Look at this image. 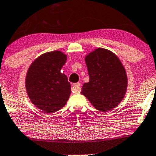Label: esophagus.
<instances>
[{
	"mask_svg": "<svg viewBox=\"0 0 156 156\" xmlns=\"http://www.w3.org/2000/svg\"><path fill=\"white\" fill-rule=\"evenodd\" d=\"M73 88H74V92L76 94H78L80 92V83H74L73 85Z\"/></svg>",
	"mask_w": 156,
	"mask_h": 156,
	"instance_id": "esophagus-1",
	"label": "esophagus"
}]
</instances>
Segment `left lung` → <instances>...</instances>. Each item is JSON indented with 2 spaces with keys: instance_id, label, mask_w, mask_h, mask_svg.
I'll return each instance as SVG.
<instances>
[{
  "instance_id": "1",
  "label": "left lung",
  "mask_w": 156,
  "mask_h": 156,
  "mask_svg": "<svg viewBox=\"0 0 156 156\" xmlns=\"http://www.w3.org/2000/svg\"><path fill=\"white\" fill-rule=\"evenodd\" d=\"M89 81L82 87L81 94L93 106L109 112L122 101L128 87L126 71L113 52L98 48L86 55Z\"/></svg>"
}]
</instances>
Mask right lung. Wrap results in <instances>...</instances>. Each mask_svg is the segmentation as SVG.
I'll return each instance as SVG.
<instances>
[{
    "mask_svg": "<svg viewBox=\"0 0 156 156\" xmlns=\"http://www.w3.org/2000/svg\"><path fill=\"white\" fill-rule=\"evenodd\" d=\"M66 61L67 55L62 51L47 52L32 62L26 73L28 98L46 114L63 108L70 95V83L67 77L61 73Z\"/></svg>",
    "mask_w": 156,
    "mask_h": 156,
    "instance_id": "right-lung-1",
    "label": "right lung"
}]
</instances>
